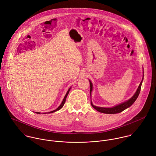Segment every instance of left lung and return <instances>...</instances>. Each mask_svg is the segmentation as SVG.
Wrapping results in <instances>:
<instances>
[{
  "label": "left lung",
  "instance_id": "obj_1",
  "mask_svg": "<svg viewBox=\"0 0 156 156\" xmlns=\"http://www.w3.org/2000/svg\"><path fill=\"white\" fill-rule=\"evenodd\" d=\"M144 73L143 74V78L142 80V81L140 83V85L136 91V92L135 93V94L134 95V96L130 98L129 100H128L127 101H125L120 105H119L113 108H100V107H97L95 106L94 105H93L92 101H91V105L92 106L96 109L97 111L101 112V113H104V114H117V113H120L122 111H123L124 110H125L126 109H127L128 108L130 107L134 102L135 101L137 100V97H139V95L140 94V90H141V86H142V81H144ZM90 82V94H91V92L92 90V84L91 83V81L89 80Z\"/></svg>",
  "mask_w": 156,
  "mask_h": 156
}]
</instances>
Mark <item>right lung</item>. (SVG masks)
Returning <instances> with one entry per match:
<instances>
[{"label":"right lung","mask_w":156,"mask_h":156,"mask_svg":"<svg viewBox=\"0 0 156 156\" xmlns=\"http://www.w3.org/2000/svg\"><path fill=\"white\" fill-rule=\"evenodd\" d=\"M71 88V87H70ZM70 88L68 90V91H67V94H66V95H65V97H64V99H63V100H62V103H61V105L56 109H55V110H54V111H51V112H47V113H48V114H49V113H53V112H56V111H58V110H59V109H61L62 107H63V106H64V103H65V102H66V98H67V95H68V94H69V91H70ZM35 113H36V114H40V112H36ZM46 113V114H47Z\"/></svg>","instance_id":"1"}]
</instances>
